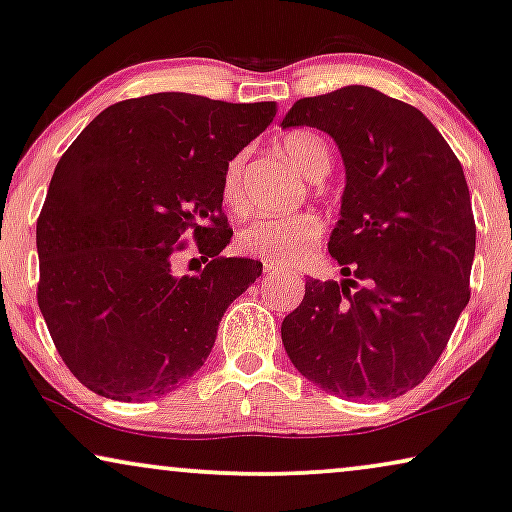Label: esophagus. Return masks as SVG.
I'll return each instance as SVG.
<instances>
[{"instance_id": "34e87169", "label": "esophagus", "mask_w": 512, "mask_h": 512, "mask_svg": "<svg viewBox=\"0 0 512 512\" xmlns=\"http://www.w3.org/2000/svg\"><path fill=\"white\" fill-rule=\"evenodd\" d=\"M264 271H267V274H276V271H281V267H278V264L264 262Z\"/></svg>"}]
</instances>
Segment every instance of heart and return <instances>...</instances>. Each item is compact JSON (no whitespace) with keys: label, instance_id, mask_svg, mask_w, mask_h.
Segmentation results:
<instances>
[{"label":"heart","instance_id":"b5f03b06","mask_svg":"<svg viewBox=\"0 0 512 512\" xmlns=\"http://www.w3.org/2000/svg\"><path fill=\"white\" fill-rule=\"evenodd\" d=\"M283 151L288 160L300 170L304 177L321 179L331 170V148L312 129H295L283 137ZM243 155L231 158L224 167L219 196L224 208L234 215L245 210V198L241 191ZM323 224L312 212H297L288 217H257L238 231V248L264 262L290 267L302 262L321 241Z\"/></svg>","mask_w":512,"mask_h":512}]
</instances>
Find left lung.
Wrapping results in <instances>:
<instances>
[{"label":"left lung","instance_id":"obj_1","mask_svg":"<svg viewBox=\"0 0 512 512\" xmlns=\"http://www.w3.org/2000/svg\"><path fill=\"white\" fill-rule=\"evenodd\" d=\"M281 127H316L338 146L345 191L328 252L354 276L309 278L281 323L283 347L321 390L399 397L432 371L470 300L463 167L418 108L364 84L295 101Z\"/></svg>","mask_w":512,"mask_h":512}]
</instances>
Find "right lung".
I'll return each mask as SVG.
<instances>
[{
	"label": "right lung",
	"instance_id": "right-lung-1",
	"mask_svg": "<svg viewBox=\"0 0 512 512\" xmlns=\"http://www.w3.org/2000/svg\"><path fill=\"white\" fill-rule=\"evenodd\" d=\"M276 111V101L139 96L101 111L58 160L37 219V304L84 387L144 401L205 364L229 304L262 274L257 260L217 257L234 236L219 184ZM189 228L213 260L177 277Z\"/></svg>",
	"mask_w": 512,
	"mask_h": 512
}]
</instances>
